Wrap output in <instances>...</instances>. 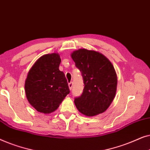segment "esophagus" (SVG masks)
Segmentation results:
<instances>
[{
    "label": "esophagus",
    "instance_id": "esophagus-1",
    "mask_svg": "<svg viewBox=\"0 0 150 150\" xmlns=\"http://www.w3.org/2000/svg\"><path fill=\"white\" fill-rule=\"evenodd\" d=\"M68 86H69V90H71V89H72V86H73V83H72V82H71V83H69L68 84Z\"/></svg>",
    "mask_w": 150,
    "mask_h": 150
}]
</instances>
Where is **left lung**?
Wrapping results in <instances>:
<instances>
[{
	"label": "left lung",
	"instance_id": "obj_1",
	"mask_svg": "<svg viewBox=\"0 0 150 150\" xmlns=\"http://www.w3.org/2000/svg\"><path fill=\"white\" fill-rule=\"evenodd\" d=\"M80 69L85 85L83 92L74 100L77 109L88 117L106 111L117 91V77L113 65L102 53L81 48L71 54Z\"/></svg>",
	"mask_w": 150,
	"mask_h": 150
}]
</instances>
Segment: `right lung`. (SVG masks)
I'll return each mask as SVG.
<instances>
[{
	"mask_svg": "<svg viewBox=\"0 0 150 150\" xmlns=\"http://www.w3.org/2000/svg\"><path fill=\"white\" fill-rule=\"evenodd\" d=\"M61 61L58 53L44 54L28 71L24 85L26 96L38 112H54L69 93L66 78L59 68Z\"/></svg>",
	"mask_w": 150,
	"mask_h": 150,
	"instance_id": "1",
	"label": "right lung"
}]
</instances>
